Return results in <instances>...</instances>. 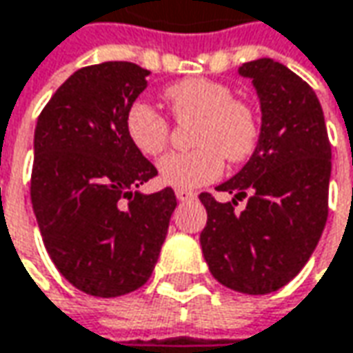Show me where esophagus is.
<instances>
[{
	"instance_id": "1",
	"label": "esophagus",
	"mask_w": 353,
	"mask_h": 353,
	"mask_svg": "<svg viewBox=\"0 0 353 353\" xmlns=\"http://www.w3.org/2000/svg\"><path fill=\"white\" fill-rule=\"evenodd\" d=\"M176 197L179 201H192V199H195V193L190 192V190H177Z\"/></svg>"
}]
</instances>
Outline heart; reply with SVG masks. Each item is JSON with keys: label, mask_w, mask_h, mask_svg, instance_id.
Wrapping results in <instances>:
<instances>
[{"label": "heart", "mask_w": 353, "mask_h": 353, "mask_svg": "<svg viewBox=\"0 0 353 353\" xmlns=\"http://www.w3.org/2000/svg\"><path fill=\"white\" fill-rule=\"evenodd\" d=\"M163 97L176 118H197L190 152H172L158 163L160 179L177 190H195L223 174L225 158L245 161L259 142L254 110L235 99L233 88L209 79H185L168 86ZM134 146L146 156L161 154L170 142V122L152 104L136 102L126 114Z\"/></svg>", "instance_id": "heart-1"}]
</instances>
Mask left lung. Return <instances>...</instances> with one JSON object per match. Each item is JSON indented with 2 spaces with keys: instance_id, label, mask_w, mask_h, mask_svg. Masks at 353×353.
Returning a JSON list of instances; mask_svg holds the SVG:
<instances>
[{
  "instance_id": "1",
  "label": "left lung",
  "mask_w": 353,
  "mask_h": 353,
  "mask_svg": "<svg viewBox=\"0 0 353 353\" xmlns=\"http://www.w3.org/2000/svg\"><path fill=\"white\" fill-rule=\"evenodd\" d=\"M261 102V134L251 160L219 192L199 199L207 225L199 235L211 274L243 294H268L290 283L314 253L328 219L332 172L324 112L306 81L272 59L239 67ZM248 199L243 212L234 207Z\"/></svg>"
}]
</instances>
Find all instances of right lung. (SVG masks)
I'll use <instances>...</instances> for the list:
<instances>
[{
  "mask_svg": "<svg viewBox=\"0 0 353 353\" xmlns=\"http://www.w3.org/2000/svg\"><path fill=\"white\" fill-rule=\"evenodd\" d=\"M150 70L126 61L79 69L35 128L31 203L59 272L90 296L114 299L152 276L176 193L134 192L158 170L134 146L126 114Z\"/></svg>",
  "mask_w": 353,
  "mask_h": 353,
  "instance_id": "1",
  "label": "right lung"
}]
</instances>
